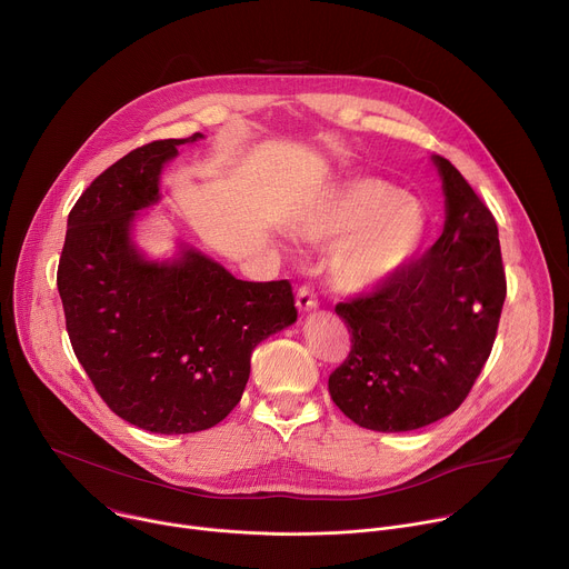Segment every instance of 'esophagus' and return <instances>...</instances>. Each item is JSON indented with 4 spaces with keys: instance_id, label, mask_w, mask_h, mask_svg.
I'll return each mask as SVG.
<instances>
[{
    "instance_id": "esophagus-1",
    "label": "esophagus",
    "mask_w": 569,
    "mask_h": 569,
    "mask_svg": "<svg viewBox=\"0 0 569 569\" xmlns=\"http://www.w3.org/2000/svg\"><path fill=\"white\" fill-rule=\"evenodd\" d=\"M317 306H319V303H317V297H315L312 288H310V286H301V288L297 290V308L303 310V312H308V310H315Z\"/></svg>"
}]
</instances>
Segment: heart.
Here are the masks:
<instances>
[{"mask_svg": "<svg viewBox=\"0 0 569 569\" xmlns=\"http://www.w3.org/2000/svg\"><path fill=\"white\" fill-rule=\"evenodd\" d=\"M299 234L317 246L337 243L330 257V281L343 295H368L398 277L420 252L427 232V208L398 187L352 176L319 194L297 221Z\"/></svg>", "mask_w": 569, "mask_h": 569, "instance_id": "heart-1", "label": "heart"}]
</instances>
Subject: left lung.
<instances>
[{"label":"left lung","instance_id":"1","mask_svg":"<svg viewBox=\"0 0 569 569\" xmlns=\"http://www.w3.org/2000/svg\"><path fill=\"white\" fill-rule=\"evenodd\" d=\"M433 162L447 208L440 239L382 288L335 306L350 352L328 391L346 418L372 431L422 429L465 402L507 295L493 214L447 158Z\"/></svg>","mask_w":569,"mask_h":569}]
</instances>
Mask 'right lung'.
<instances>
[{"label":"right lung","mask_w":569,"mask_h":569,"mask_svg":"<svg viewBox=\"0 0 569 569\" xmlns=\"http://www.w3.org/2000/svg\"><path fill=\"white\" fill-rule=\"evenodd\" d=\"M199 138L153 140L104 169L69 214L58 266L67 332L98 396L164 436L226 420L257 343L297 321L286 279L241 281L192 248L147 261L131 241L136 212L158 201L162 164Z\"/></svg>","instance_id":"right-lung-1"}]
</instances>
